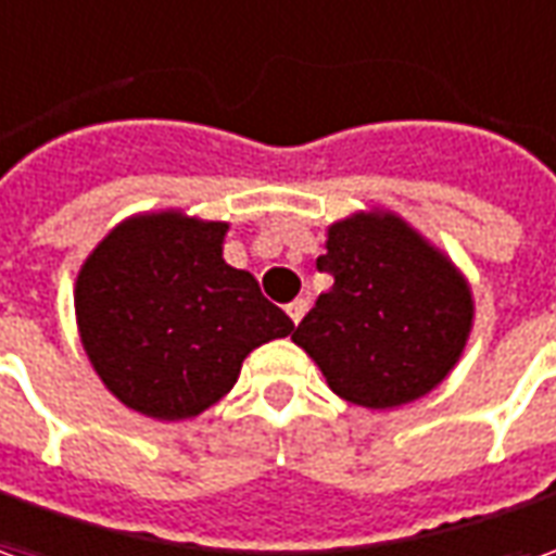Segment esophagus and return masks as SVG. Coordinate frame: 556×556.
I'll list each match as a JSON object with an SVG mask.
<instances>
[{"label": "esophagus", "mask_w": 556, "mask_h": 556, "mask_svg": "<svg viewBox=\"0 0 556 556\" xmlns=\"http://www.w3.org/2000/svg\"><path fill=\"white\" fill-rule=\"evenodd\" d=\"M306 309H309V301H306V298H298V301H291V304L286 306V313H289V318L294 325L306 316Z\"/></svg>", "instance_id": "1"}]
</instances>
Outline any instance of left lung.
<instances>
[{"mask_svg": "<svg viewBox=\"0 0 556 556\" xmlns=\"http://www.w3.org/2000/svg\"><path fill=\"white\" fill-rule=\"evenodd\" d=\"M316 267L333 286L291 333L337 397L394 409L454 370L472 331V291L442 250L391 211L328 228Z\"/></svg>", "mask_w": 556, "mask_h": 556, "instance_id": "1", "label": "left lung"}]
</instances>
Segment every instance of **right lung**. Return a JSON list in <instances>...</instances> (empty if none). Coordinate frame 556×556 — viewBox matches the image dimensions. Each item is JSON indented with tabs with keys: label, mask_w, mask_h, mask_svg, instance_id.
Masks as SVG:
<instances>
[{
	"label": "right lung",
	"mask_w": 556,
	"mask_h": 556,
	"mask_svg": "<svg viewBox=\"0 0 556 556\" xmlns=\"http://www.w3.org/2000/svg\"><path fill=\"white\" fill-rule=\"evenodd\" d=\"M228 223L184 211L111 228L77 270L75 316L92 370L123 406L184 421L235 388L243 358L294 331L250 270L225 265Z\"/></svg>",
	"instance_id": "right-lung-1"
}]
</instances>
